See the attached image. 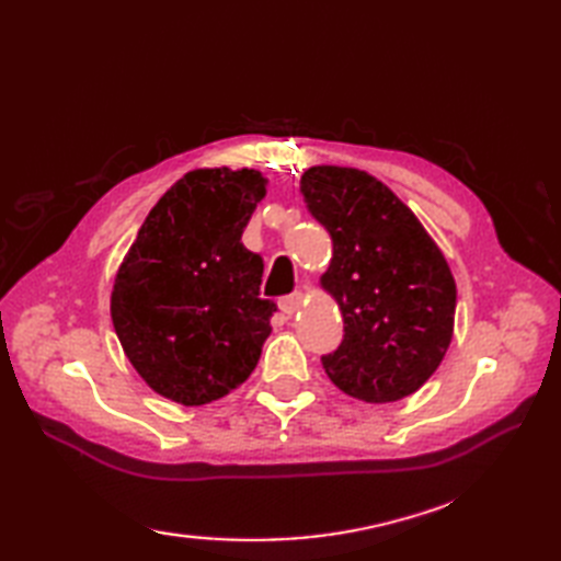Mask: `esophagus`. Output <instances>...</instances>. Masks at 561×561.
<instances>
[{"label": "esophagus", "mask_w": 561, "mask_h": 561, "mask_svg": "<svg viewBox=\"0 0 561 561\" xmlns=\"http://www.w3.org/2000/svg\"><path fill=\"white\" fill-rule=\"evenodd\" d=\"M301 307H304L301 293H295V295H290V297H283V299H280V311H283L287 318H293Z\"/></svg>", "instance_id": "esophagus-1"}]
</instances>
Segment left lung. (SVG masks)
Here are the masks:
<instances>
[{"label": "left lung", "instance_id": "obj_1", "mask_svg": "<svg viewBox=\"0 0 561 561\" xmlns=\"http://www.w3.org/2000/svg\"><path fill=\"white\" fill-rule=\"evenodd\" d=\"M299 190L330 231L320 287L344 318V339L322 367L346 396L396 402L426 383L454 334L456 283L419 217L358 168L311 165Z\"/></svg>", "mask_w": 561, "mask_h": 561}]
</instances>
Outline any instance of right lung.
I'll return each instance as SVG.
<instances>
[{"instance_id":"1","label":"right lung","mask_w":561,"mask_h":561,"mask_svg":"<svg viewBox=\"0 0 561 561\" xmlns=\"http://www.w3.org/2000/svg\"><path fill=\"white\" fill-rule=\"evenodd\" d=\"M254 168H196L168 190L116 271L110 313L126 358L161 398L201 407L257 367L276 304L241 236L266 196Z\"/></svg>"}]
</instances>
